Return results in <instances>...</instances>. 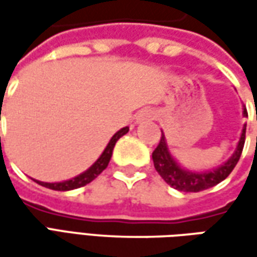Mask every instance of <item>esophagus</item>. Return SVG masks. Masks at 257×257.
<instances>
[{"instance_id":"34e87169","label":"esophagus","mask_w":257,"mask_h":257,"mask_svg":"<svg viewBox=\"0 0 257 257\" xmlns=\"http://www.w3.org/2000/svg\"><path fill=\"white\" fill-rule=\"evenodd\" d=\"M153 117V113H152V110H149V108H142V110H139L137 113L134 114V123L139 124L144 121V120H150Z\"/></svg>"}]
</instances>
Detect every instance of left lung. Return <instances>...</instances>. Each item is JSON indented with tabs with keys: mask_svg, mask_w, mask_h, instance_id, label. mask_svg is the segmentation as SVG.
<instances>
[{
	"mask_svg": "<svg viewBox=\"0 0 257 257\" xmlns=\"http://www.w3.org/2000/svg\"><path fill=\"white\" fill-rule=\"evenodd\" d=\"M243 117H247L246 108H243ZM246 137V124L242 125L236 146L223 162L206 169H196L184 164L177 157L176 152L167 143V139L162 132L160 143L153 152V163L157 173L163 177L167 184H170L179 192H202L223 182L237 164Z\"/></svg>",
	"mask_w": 257,
	"mask_h": 257,
	"instance_id": "obj_1",
	"label": "left lung"
}]
</instances>
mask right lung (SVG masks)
Segmentation results:
<instances>
[{"instance_id": "1", "label": "right lung", "mask_w": 257, "mask_h": 257, "mask_svg": "<svg viewBox=\"0 0 257 257\" xmlns=\"http://www.w3.org/2000/svg\"><path fill=\"white\" fill-rule=\"evenodd\" d=\"M125 133H128L127 125L120 128L118 132H115L108 139V142L100 149V153L94 157L93 162L88 164L87 167H84L83 170L75 173L74 176H70V177L61 179V180H54V182H45V180H37V179H33V180L35 183H38V184H41V186H44V187L51 189V190H60V192H67V190H74V189H78V187H83L90 182H93L94 179L108 166L111 154H113L114 146L117 143V140L120 137H123Z\"/></svg>"}]
</instances>
